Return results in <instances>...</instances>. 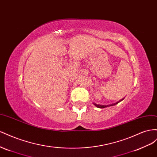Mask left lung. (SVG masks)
Wrapping results in <instances>:
<instances>
[{
  "mask_svg": "<svg viewBox=\"0 0 157 157\" xmlns=\"http://www.w3.org/2000/svg\"><path fill=\"white\" fill-rule=\"evenodd\" d=\"M122 100H124V98H123V99H122V100L119 101L118 102H116V103L112 104V105H97V104H96V103H93V105H95V106H97V108H99V109H104V108H105V107H108V106H113V105H116V104H118V103H119V102H120V101H122Z\"/></svg>",
  "mask_w": 157,
  "mask_h": 157,
  "instance_id": "left-lung-1",
  "label": "left lung"
}]
</instances>
